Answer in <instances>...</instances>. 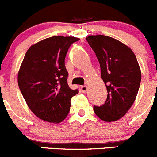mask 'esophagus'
Instances as JSON below:
<instances>
[{"instance_id":"34e87169","label":"esophagus","mask_w":157,"mask_h":157,"mask_svg":"<svg viewBox=\"0 0 157 157\" xmlns=\"http://www.w3.org/2000/svg\"><path fill=\"white\" fill-rule=\"evenodd\" d=\"M80 89H81V91L83 92V93H86V92H87V90H88V87H87V86L84 85V86H82L81 87H80Z\"/></svg>"}]
</instances>
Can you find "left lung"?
<instances>
[{"label":"left lung","instance_id":"1","mask_svg":"<svg viewBox=\"0 0 157 157\" xmlns=\"http://www.w3.org/2000/svg\"><path fill=\"white\" fill-rule=\"evenodd\" d=\"M86 40L99 62L101 76L108 91L105 104L94 106V112L104 121H116L134 103L141 83L139 65L132 49L117 40L91 35Z\"/></svg>","mask_w":157,"mask_h":157}]
</instances>
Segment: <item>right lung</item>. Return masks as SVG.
<instances>
[{"label": "right lung", "instance_id": "obj_1", "mask_svg": "<svg viewBox=\"0 0 157 157\" xmlns=\"http://www.w3.org/2000/svg\"><path fill=\"white\" fill-rule=\"evenodd\" d=\"M79 38L53 36L28 49L18 74V84L30 110L49 123H60L70 110L71 99L78 93L67 84L65 59Z\"/></svg>", "mask_w": 157, "mask_h": 157}]
</instances>
